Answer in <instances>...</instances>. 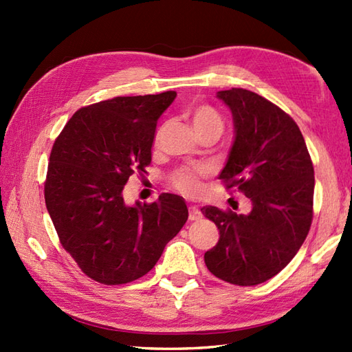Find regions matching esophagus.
<instances>
[{
  "instance_id": "34e87169",
  "label": "esophagus",
  "mask_w": 352,
  "mask_h": 352,
  "mask_svg": "<svg viewBox=\"0 0 352 352\" xmlns=\"http://www.w3.org/2000/svg\"><path fill=\"white\" fill-rule=\"evenodd\" d=\"M201 218H203V213H201L199 208L195 206H190L189 207V221H199Z\"/></svg>"
}]
</instances>
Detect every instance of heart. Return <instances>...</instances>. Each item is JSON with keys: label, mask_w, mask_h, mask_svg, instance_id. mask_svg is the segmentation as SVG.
<instances>
[{"label": "heart", "mask_w": 352, "mask_h": 352, "mask_svg": "<svg viewBox=\"0 0 352 352\" xmlns=\"http://www.w3.org/2000/svg\"><path fill=\"white\" fill-rule=\"evenodd\" d=\"M189 121L193 126V130L198 134L203 133H218L221 136L223 122L222 118L219 116L218 111L213 107L207 106V104H201L189 110L188 113ZM166 130V126H162V129L157 131V136L154 144L155 146L159 145L162 139V134ZM206 175V170L203 169H192V168H178L169 175V184L175 190L184 193V195H195L201 189H203V184H201V178Z\"/></svg>", "instance_id": "1"}]
</instances>
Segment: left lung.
Listing matches in <instances>:
<instances>
[{
    "label": "left lung",
    "mask_w": 352,
    "mask_h": 352,
    "mask_svg": "<svg viewBox=\"0 0 352 352\" xmlns=\"http://www.w3.org/2000/svg\"><path fill=\"white\" fill-rule=\"evenodd\" d=\"M234 122V142L219 178L252 203L248 214L207 206L219 241L207 269L236 286H256L283 271L301 248L313 219L315 170L300 126L263 96L233 87L218 92Z\"/></svg>",
    "instance_id": "obj_1"
}]
</instances>
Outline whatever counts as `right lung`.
<instances>
[{
	"label": "right lung",
	"mask_w": 352,
	"mask_h": 352,
	"mask_svg": "<svg viewBox=\"0 0 352 352\" xmlns=\"http://www.w3.org/2000/svg\"><path fill=\"white\" fill-rule=\"evenodd\" d=\"M177 92L116 96L77 110L51 149L45 204L63 248L89 278H140L188 221L184 199L162 193L126 206L129 178L151 163L157 119Z\"/></svg>",
	"instance_id": "obj_1"
}]
</instances>
